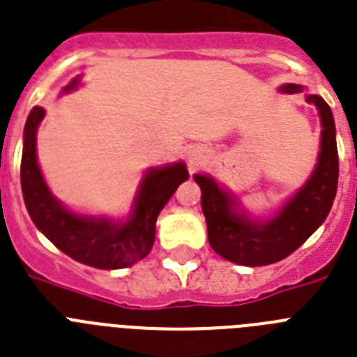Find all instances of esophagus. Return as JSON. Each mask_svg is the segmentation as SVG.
Segmentation results:
<instances>
[{"label":"esophagus","mask_w":357,"mask_h":357,"mask_svg":"<svg viewBox=\"0 0 357 357\" xmlns=\"http://www.w3.org/2000/svg\"><path fill=\"white\" fill-rule=\"evenodd\" d=\"M190 160H191V164H193L195 160H197V153H195V155H191V157H190Z\"/></svg>","instance_id":"obj_1"}]
</instances>
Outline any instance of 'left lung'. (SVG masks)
I'll return each instance as SVG.
<instances>
[{"label":"left lung","mask_w":357,"mask_h":357,"mask_svg":"<svg viewBox=\"0 0 357 357\" xmlns=\"http://www.w3.org/2000/svg\"><path fill=\"white\" fill-rule=\"evenodd\" d=\"M285 93L301 91L300 84H285ZM321 119V149L318 166L307 184L269 222H255L234 209V200L209 176L195 175L202 190V211L208 222L209 245L216 255L240 266L260 267L287 258L327 218L337 190L336 126L331 106L319 96H309Z\"/></svg>","instance_id":"obj_1"}]
</instances>
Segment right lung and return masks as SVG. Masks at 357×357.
Wrapping results in <instances>:
<instances>
[{
    "label": "right lung",
    "mask_w": 357,
    "mask_h": 357,
    "mask_svg": "<svg viewBox=\"0 0 357 357\" xmlns=\"http://www.w3.org/2000/svg\"><path fill=\"white\" fill-rule=\"evenodd\" d=\"M77 83L74 79L65 91ZM43 117L45 109L39 106L30 112L21 157V190L36 227L70 258L96 269H121L148 257L155 242L158 213L190 176L184 164L149 169L142 178L132 218L124 224L75 215L52 197L38 166L36 133Z\"/></svg>",
    "instance_id": "add662e5"
}]
</instances>
